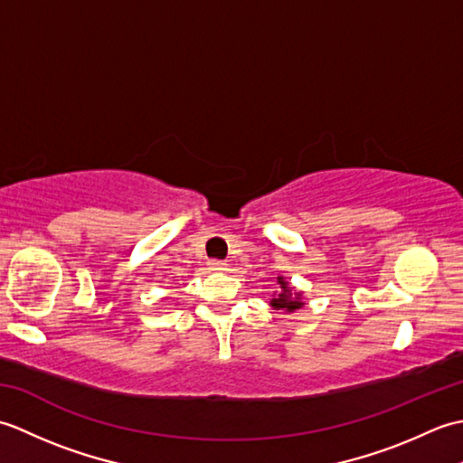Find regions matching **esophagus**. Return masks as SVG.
Instances as JSON below:
<instances>
[{
    "mask_svg": "<svg viewBox=\"0 0 463 463\" xmlns=\"http://www.w3.org/2000/svg\"><path fill=\"white\" fill-rule=\"evenodd\" d=\"M209 269H211V270H216V272H222V270H226V262H224V260L211 259V260H209Z\"/></svg>",
    "mask_w": 463,
    "mask_h": 463,
    "instance_id": "obj_1",
    "label": "esophagus"
}]
</instances>
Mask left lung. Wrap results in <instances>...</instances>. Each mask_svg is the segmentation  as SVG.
Here are the masks:
<instances>
[{
  "mask_svg": "<svg viewBox=\"0 0 463 463\" xmlns=\"http://www.w3.org/2000/svg\"><path fill=\"white\" fill-rule=\"evenodd\" d=\"M277 282L280 284V292L277 294V298L270 300V307L274 310H287V312H294L304 307L302 302V294L294 292L290 284L284 280V277H279Z\"/></svg>",
  "mask_w": 463,
  "mask_h": 463,
  "instance_id": "1",
  "label": "left lung"
}]
</instances>
